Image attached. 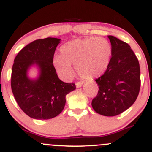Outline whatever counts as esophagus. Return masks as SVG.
<instances>
[{"mask_svg": "<svg viewBox=\"0 0 152 152\" xmlns=\"http://www.w3.org/2000/svg\"><path fill=\"white\" fill-rule=\"evenodd\" d=\"M83 81H78L76 83V86L77 87V88H79V87H81L82 85H83Z\"/></svg>", "mask_w": 152, "mask_h": 152, "instance_id": "esophagus-1", "label": "esophagus"}]
</instances>
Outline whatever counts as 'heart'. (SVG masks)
Wrapping results in <instances>:
<instances>
[{"instance_id": "heart-1", "label": "heart", "mask_w": 152, "mask_h": 152, "mask_svg": "<svg viewBox=\"0 0 152 152\" xmlns=\"http://www.w3.org/2000/svg\"><path fill=\"white\" fill-rule=\"evenodd\" d=\"M61 55H55L53 64L59 76L65 80L73 76L71 66L75 65L77 74L84 79L102 76L109 67L111 46L102 38H86L69 41L61 47Z\"/></svg>"}]
</instances>
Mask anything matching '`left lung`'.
<instances>
[{
    "label": "left lung",
    "instance_id": "1",
    "mask_svg": "<svg viewBox=\"0 0 152 152\" xmlns=\"http://www.w3.org/2000/svg\"><path fill=\"white\" fill-rule=\"evenodd\" d=\"M111 44L109 67L95 80L99 86L92 107L98 114L114 116L128 109L137 100L141 86L139 61L128 43L108 36Z\"/></svg>",
    "mask_w": 152,
    "mask_h": 152
}]
</instances>
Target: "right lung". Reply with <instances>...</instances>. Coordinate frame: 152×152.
Returning <instances> with one entry per match:
<instances>
[{"instance_id": "obj_1", "label": "right lung", "mask_w": 152, "mask_h": 152, "mask_svg": "<svg viewBox=\"0 0 152 152\" xmlns=\"http://www.w3.org/2000/svg\"><path fill=\"white\" fill-rule=\"evenodd\" d=\"M61 39L46 38L33 41L19 51L11 73V89L22 111L35 119H49L60 114L66 96L76 88L74 83H65L58 77L53 64L56 48ZM36 64L40 70L36 80L27 72Z\"/></svg>"}]
</instances>
